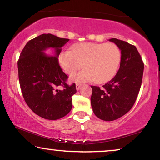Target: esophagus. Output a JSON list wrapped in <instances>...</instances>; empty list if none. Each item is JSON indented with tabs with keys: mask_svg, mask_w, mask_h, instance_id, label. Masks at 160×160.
I'll use <instances>...</instances> for the list:
<instances>
[{
	"mask_svg": "<svg viewBox=\"0 0 160 160\" xmlns=\"http://www.w3.org/2000/svg\"><path fill=\"white\" fill-rule=\"evenodd\" d=\"M81 86H82V84L81 83H76V89H77V90H79V89H80V88L81 87Z\"/></svg>",
	"mask_w": 160,
	"mask_h": 160,
	"instance_id": "esophagus-1",
	"label": "esophagus"
}]
</instances>
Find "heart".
Segmentation results:
<instances>
[{"instance_id":"obj_1","label":"heart","mask_w":160,"mask_h":160,"mask_svg":"<svg viewBox=\"0 0 160 160\" xmlns=\"http://www.w3.org/2000/svg\"><path fill=\"white\" fill-rule=\"evenodd\" d=\"M121 61V52L114 43H82L71 47V51H62L59 64L66 74L72 75L85 69L71 79L76 81H92L104 83L117 74Z\"/></svg>"}]
</instances>
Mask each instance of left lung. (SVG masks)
<instances>
[{
    "mask_svg": "<svg viewBox=\"0 0 160 160\" xmlns=\"http://www.w3.org/2000/svg\"><path fill=\"white\" fill-rule=\"evenodd\" d=\"M109 40L121 50L120 68L102 88L91 86L92 111L104 121L117 120L131 110L140 91L144 72V62L135 46L116 38Z\"/></svg>",
    "mask_w": 160,
    "mask_h": 160,
    "instance_id": "1",
    "label": "left lung"
}]
</instances>
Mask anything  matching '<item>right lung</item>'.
<instances>
[{
  "label": "right lung",
  "mask_w": 160,
  "mask_h": 160,
  "mask_svg": "<svg viewBox=\"0 0 160 160\" xmlns=\"http://www.w3.org/2000/svg\"><path fill=\"white\" fill-rule=\"evenodd\" d=\"M69 39L43 34L29 40L18 60L20 88L25 102L37 115L49 120L62 118L72 108L75 83L66 82L68 77L62 71L58 57ZM54 48L55 57L42 52Z\"/></svg>",
  "instance_id": "add662e5"
}]
</instances>
